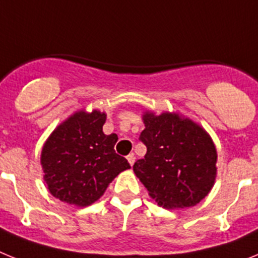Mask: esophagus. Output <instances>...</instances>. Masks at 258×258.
<instances>
[{
    "label": "esophagus",
    "mask_w": 258,
    "mask_h": 258,
    "mask_svg": "<svg viewBox=\"0 0 258 258\" xmlns=\"http://www.w3.org/2000/svg\"><path fill=\"white\" fill-rule=\"evenodd\" d=\"M126 160H127V163L131 164L132 166H133V164H134V161H136V156H134L133 154H131V155H127L126 156Z\"/></svg>",
    "instance_id": "1"
}]
</instances>
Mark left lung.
<instances>
[{
    "label": "left lung",
    "mask_w": 258,
    "mask_h": 258,
    "mask_svg": "<svg viewBox=\"0 0 258 258\" xmlns=\"http://www.w3.org/2000/svg\"><path fill=\"white\" fill-rule=\"evenodd\" d=\"M140 140L145 159L136 175L157 206L166 209L197 206L211 192L217 177V150L208 132L178 112L145 111Z\"/></svg>",
    "instance_id": "8db88e82"
}]
</instances>
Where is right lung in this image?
I'll use <instances>...</instances> for the list:
<instances>
[{
    "instance_id": "1",
    "label": "right lung",
    "mask_w": 258,
    "mask_h": 258,
    "mask_svg": "<svg viewBox=\"0 0 258 258\" xmlns=\"http://www.w3.org/2000/svg\"><path fill=\"white\" fill-rule=\"evenodd\" d=\"M106 112H74L51 132L41 151L44 181L52 197L88 207L103 197L108 184L131 165L115 152V133L104 134Z\"/></svg>"
}]
</instances>
